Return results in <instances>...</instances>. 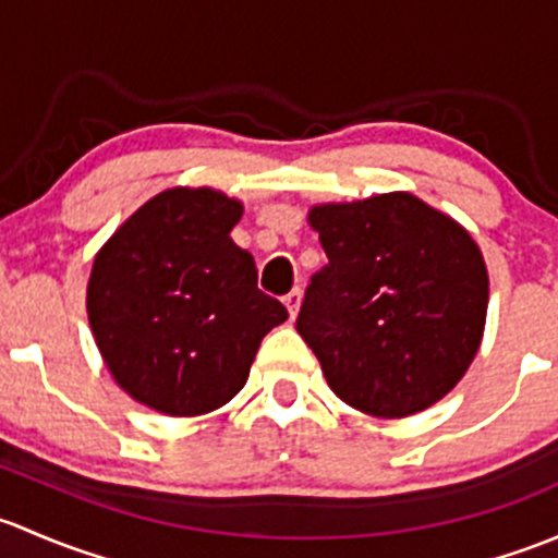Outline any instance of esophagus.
Listing matches in <instances>:
<instances>
[{"label": "esophagus", "instance_id": "1", "mask_svg": "<svg viewBox=\"0 0 558 558\" xmlns=\"http://www.w3.org/2000/svg\"><path fill=\"white\" fill-rule=\"evenodd\" d=\"M301 295H303L301 287H292V290L284 295V306H287V312H290L292 319H295L298 308H301Z\"/></svg>", "mask_w": 558, "mask_h": 558}]
</instances>
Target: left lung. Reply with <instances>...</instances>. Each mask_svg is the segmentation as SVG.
<instances>
[{
    "label": "left lung",
    "instance_id": "8db88e82",
    "mask_svg": "<svg viewBox=\"0 0 558 558\" xmlns=\"http://www.w3.org/2000/svg\"><path fill=\"white\" fill-rule=\"evenodd\" d=\"M327 263L295 327L332 392L400 418L457 387L481 347L489 277L459 222L411 193L308 211Z\"/></svg>",
    "mask_w": 558,
    "mask_h": 558
}]
</instances>
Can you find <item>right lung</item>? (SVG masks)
<instances>
[{"instance_id": "add662e5", "label": "right lung", "mask_w": 558, "mask_h": 558, "mask_svg": "<svg viewBox=\"0 0 558 558\" xmlns=\"http://www.w3.org/2000/svg\"><path fill=\"white\" fill-rule=\"evenodd\" d=\"M241 204L209 187H171L101 246L88 319L114 381L169 416H198L236 398L263 336L287 319L257 290L233 244Z\"/></svg>"}]
</instances>
